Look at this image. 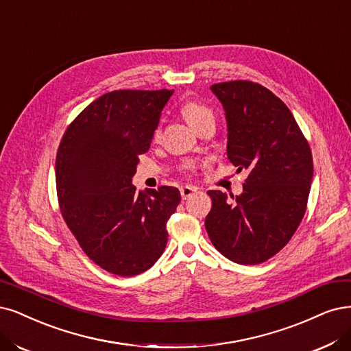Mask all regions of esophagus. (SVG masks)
<instances>
[{
    "instance_id": "obj_1",
    "label": "esophagus",
    "mask_w": 351,
    "mask_h": 351,
    "mask_svg": "<svg viewBox=\"0 0 351 351\" xmlns=\"http://www.w3.org/2000/svg\"><path fill=\"white\" fill-rule=\"evenodd\" d=\"M195 191H196V189L193 187V186H183V187L180 189V193H181V199H183V200L189 199L190 196L195 195Z\"/></svg>"
}]
</instances>
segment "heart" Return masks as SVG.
<instances>
[{
	"label": "heart",
	"instance_id": "heart-1",
	"mask_svg": "<svg viewBox=\"0 0 351 351\" xmlns=\"http://www.w3.org/2000/svg\"><path fill=\"white\" fill-rule=\"evenodd\" d=\"M181 113H183L184 119L195 129L199 125H202L204 120L213 117V112L208 106H204L199 101H193V100H187L183 103V106H181ZM160 136H161V128H156L154 132V138L160 139Z\"/></svg>",
	"mask_w": 351,
	"mask_h": 351
}]
</instances>
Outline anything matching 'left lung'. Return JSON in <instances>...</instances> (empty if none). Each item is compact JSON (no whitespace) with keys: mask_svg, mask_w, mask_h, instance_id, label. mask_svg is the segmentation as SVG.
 I'll return each mask as SVG.
<instances>
[{"mask_svg":"<svg viewBox=\"0 0 351 351\" xmlns=\"http://www.w3.org/2000/svg\"><path fill=\"white\" fill-rule=\"evenodd\" d=\"M228 120V158L248 170L243 195L228 199L210 190L204 221L222 256L261 264L296 232L306 210L313 174L308 139L289 107L261 84L237 80L213 84Z\"/></svg>","mask_w":351,"mask_h":351,"instance_id":"8db88e82","label":"left lung"}]
</instances>
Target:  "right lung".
Listing matches in <instances>:
<instances>
[{"mask_svg":"<svg viewBox=\"0 0 351 351\" xmlns=\"http://www.w3.org/2000/svg\"><path fill=\"white\" fill-rule=\"evenodd\" d=\"M173 91L116 90L72 120L56 152L60 213L86 256L103 270L147 271L167 245V221L181 200L176 187L136 191L139 155L149 149Z\"/></svg>","mask_w":351,"mask_h":351,"instance_id":"add662e5","label":"right lung"}]
</instances>
